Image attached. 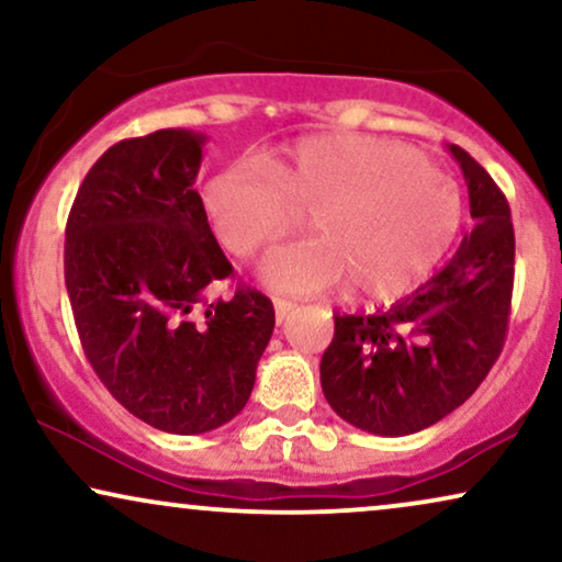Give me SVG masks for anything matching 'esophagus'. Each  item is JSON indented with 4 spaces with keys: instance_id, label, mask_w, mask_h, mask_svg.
Listing matches in <instances>:
<instances>
[{
    "instance_id": "esophagus-1",
    "label": "esophagus",
    "mask_w": 562,
    "mask_h": 562,
    "mask_svg": "<svg viewBox=\"0 0 562 562\" xmlns=\"http://www.w3.org/2000/svg\"><path fill=\"white\" fill-rule=\"evenodd\" d=\"M273 307H276V319H279V325H281V323H286L291 312L296 310V304L294 302H286V299H276Z\"/></svg>"
}]
</instances>
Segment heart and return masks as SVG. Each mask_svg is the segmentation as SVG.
<instances>
[{
	"label": "heart",
	"mask_w": 562,
	"mask_h": 562,
	"mask_svg": "<svg viewBox=\"0 0 562 562\" xmlns=\"http://www.w3.org/2000/svg\"><path fill=\"white\" fill-rule=\"evenodd\" d=\"M201 206L237 258L268 250L310 214L317 237L268 255L263 281L281 294L348 283L369 302L424 283L462 224L457 188L420 151L361 134L307 136L268 162L224 165L203 180Z\"/></svg>",
	"instance_id": "1"
}]
</instances>
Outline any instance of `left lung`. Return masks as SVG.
<instances>
[{
	"instance_id": "obj_1",
	"label": "left lung",
	"mask_w": 562,
	"mask_h": 562,
	"mask_svg": "<svg viewBox=\"0 0 562 562\" xmlns=\"http://www.w3.org/2000/svg\"><path fill=\"white\" fill-rule=\"evenodd\" d=\"M475 227L434 279L387 312L335 315L319 361L325 400L376 436H407L457 411L501 356L514 291V224L506 195L457 144Z\"/></svg>"
}]
</instances>
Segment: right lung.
<instances>
[{
  "label": "right lung",
  "mask_w": 562,
  "mask_h": 562,
  "mask_svg": "<svg viewBox=\"0 0 562 562\" xmlns=\"http://www.w3.org/2000/svg\"><path fill=\"white\" fill-rule=\"evenodd\" d=\"M206 136L188 128L113 144L79 186L64 279L87 361L108 392L167 434H206L250 400L273 335L271 299L237 286L195 191Z\"/></svg>",
  "instance_id": "1"
}]
</instances>
